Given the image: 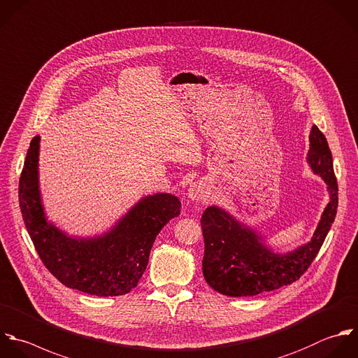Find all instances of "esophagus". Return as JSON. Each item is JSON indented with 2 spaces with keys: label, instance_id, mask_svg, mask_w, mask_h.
I'll return each instance as SVG.
<instances>
[{
  "label": "esophagus",
  "instance_id": "esophagus-1",
  "mask_svg": "<svg viewBox=\"0 0 358 358\" xmlns=\"http://www.w3.org/2000/svg\"><path fill=\"white\" fill-rule=\"evenodd\" d=\"M187 195H188V199H191L192 202H201L206 198V191L201 182H194L189 185Z\"/></svg>",
  "mask_w": 358,
  "mask_h": 358
}]
</instances>
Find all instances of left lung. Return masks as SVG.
<instances>
[{"mask_svg":"<svg viewBox=\"0 0 358 358\" xmlns=\"http://www.w3.org/2000/svg\"><path fill=\"white\" fill-rule=\"evenodd\" d=\"M307 163L325 181L329 203L313 238L293 251L275 252L259 233L227 210L219 206L206 208L201 219L205 241L202 271L213 290L230 297H251L292 285L310 268L338 212V181L332 152L317 125L310 134Z\"/></svg>","mask_w":358,"mask_h":358,"instance_id":"obj_1","label":"left lung"}]
</instances>
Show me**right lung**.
Returning <instances> with one entry per match:
<instances>
[{"instance_id": "obj_1", "label": "right lung", "mask_w": 358, "mask_h": 358, "mask_svg": "<svg viewBox=\"0 0 358 358\" xmlns=\"http://www.w3.org/2000/svg\"><path fill=\"white\" fill-rule=\"evenodd\" d=\"M40 136L26 153L19 180V206L26 230L44 266L62 285L99 297L129 293L142 278L160 230L180 215L171 194L139 199L107 233L73 237L52 224L44 212L38 185Z\"/></svg>"}]
</instances>
